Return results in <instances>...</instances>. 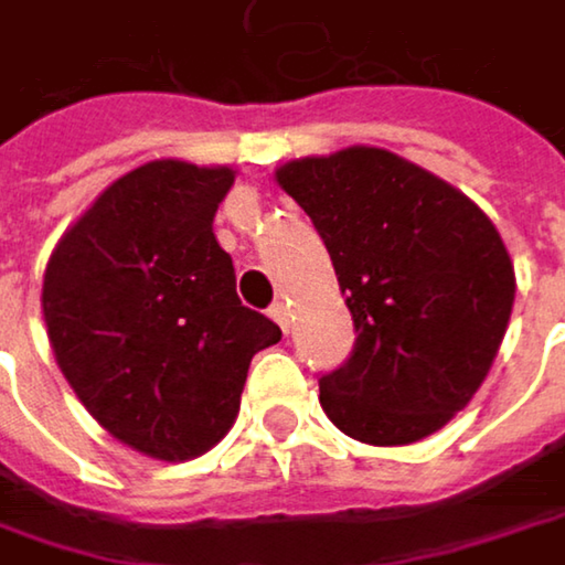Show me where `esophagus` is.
<instances>
[{"label": "esophagus", "mask_w": 565, "mask_h": 565, "mask_svg": "<svg viewBox=\"0 0 565 565\" xmlns=\"http://www.w3.org/2000/svg\"><path fill=\"white\" fill-rule=\"evenodd\" d=\"M271 317L281 323L284 333L290 330V310H287V303H284V300H275V303H271Z\"/></svg>", "instance_id": "esophagus-1"}]
</instances>
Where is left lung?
<instances>
[{"label":"left lung","mask_w":565,"mask_h":565,"mask_svg":"<svg viewBox=\"0 0 565 565\" xmlns=\"http://www.w3.org/2000/svg\"><path fill=\"white\" fill-rule=\"evenodd\" d=\"M281 189L310 215L356 343L320 376L330 422L366 445L438 431L484 383L513 307L494 222L455 185L376 147L294 160Z\"/></svg>","instance_id":"left-lung-1"}]
</instances>
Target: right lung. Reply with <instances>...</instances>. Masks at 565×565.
<instances>
[{
	"label": "right lung",
	"mask_w": 565,
	"mask_h": 565,
	"mask_svg": "<svg viewBox=\"0 0 565 565\" xmlns=\"http://www.w3.org/2000/svg\"><path fill=\"white\" fill-rule=\"evenodd\" d=\"M235 172L157 160L64 232L42 310L57 366L124 445L185 461L235 422L248 363L281 327L235 294L212 218Z\"/></svg>",
	"instance_id": "obj_1"
}]
</instances>
